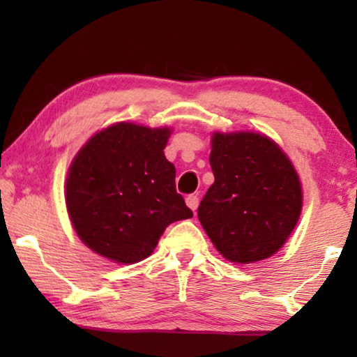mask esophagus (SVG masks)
Returning a JSON list of instances; mask_svg holds the SVG:
<instances>
[{"instance_id": "1", "label": "esophagus", "mask_w": 357, "mask_h": 357, "mask_svg": "<svg viewBox=\"0 0 357 357\" xmlns=\"http://www.w3.org/2000/svg\"><path fill=\"white\" fill-rule=\"evenodd\" d=\"M185 203H187V206L192 209V211H197L199 202H198L197 195H188V197L185 198Z\"/></svg>"}]
</instances>
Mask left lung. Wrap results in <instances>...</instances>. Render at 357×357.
<instances>
[{"label": "left lung", "mask_w": 357, "mask_h": 357, "mask_svg": "<svg viewBox=\"0 0 357 357\" xmlns=\"http://www.w3.org/2000/svg\"><path fill=\"white\" fill-rule=\"evenodd\" d=\"M214 183L198 219L229 261L255 263L275 255L294 231L302 187L275 141L252 131L214 133L209 154Z\"/></svg>", "instance_id": "left-lung-1"}]
</instances>
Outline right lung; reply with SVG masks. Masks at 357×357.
I'll list each match as a JSON object with an SVG mask.
<instances>
[{
    "label": "right lung",
    "mask_w": 357,
    "mask_h": 357,
    "mask_svg": "<svg viewBox=\"0 0 357 357\" xmlns=\"http://www.w3.org/2000/svg\"><path fill=\"white\" fill-rule=\"evenodd\" d=\"M170 133L165 126L120 121L96 133L73 159L66 208L91 250L116 263H138L154 252L169 224L193 216L164 155Z\"/></svg>",
    "instance_id": "add662e5"
}]
</instances>
